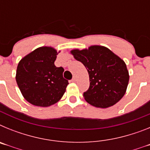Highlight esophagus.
Listing matches in <instances>:
<instances>
[{
  "label": "esophagus",
  "mask_w": 150,
  "mask_h": 150,
  "mask_svg": "<svg viewBox=\"0 0 150 150\" xmlns=\"http://www.w3.org/2000/svg\"><path fill=\"white\" fill-rule=\"evenodd\" d=\"M76 77H75V76H74V78L71 79V82H73V83H74V82H76Z\"/></svg>",
  "instance_id": "esophagus-1"
}]
</instances>
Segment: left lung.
<instances>
[{"instance_id":"8db88e82","label":"left lung","mask_w":150,"mask_h":150,"mask_svg":"<svg viewBox=\"0 0 150 150\" xmlns=\"http://www.w3.org/2000/svg\"><path fill=\"white\" fill-rule=\"evenodd\" d=\"M71 53L88 71L90 86L83 96L88 104L107 108L120 100L129 80L124 61L101 46H91L88 50H74Z\"/></svg>"}]
</instances>
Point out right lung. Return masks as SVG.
<instances>
[{
    "instance_id": "add662e5",
    "label": "right lung",
    "mask_w": 150,
    "mask_h": 150,
    "mask_svg": "<svg viewBox=\"0 0 150 150\" xmlns=\"http://www.w3.org/2000/svg\"><path fill=\"white\" fill-rule=\"evenodd\" d=\"M55 49L40 47L25 56L17 67L16 79L26 100L38 107H49L59 101L65 92L68 80L64 68L55 65Z\"/></svg>"
}]
</instances>
